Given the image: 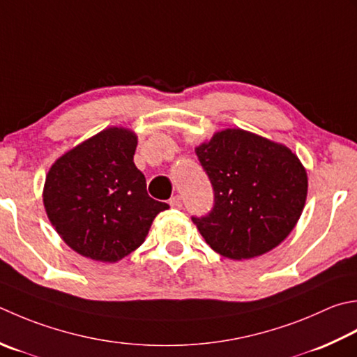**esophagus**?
<instances>
[{
  "label": "esophagus",
  "instance_id": "esophagus-1",
  "mask_svg": "<svg viewBox=\"0 0 357 357\" xmlns=\"http://www.w3.org/2000/svg\"><path fill=\"white\" fill-rule=\"evenodd\" d=\"M170 207L172 208H181V207H183V199H181V197H173L170 199Z\"/></svg>",
  "mask_w": 357,
  "mask_h": 357
}]
</instances>
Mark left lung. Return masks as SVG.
<instances>
[{
    "label": "left lung",
    "mask_w": 357,
    "mask_h": 357,
    "mask_svg": "<svg viewBox=\"0 0 357 357\" xmlns=\"http://www.w3.org/2000/svg\"><path fill=\"white\" fill-rule=\"evenodd\" d=\"M215 192L212 212L192 218L215 252L248 260L277 248L303 212L308 174L288 146L241 128L195 149Z\"/></svg>",
    "instance_id": "1"
}]
</instances>
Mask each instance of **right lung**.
Returning <instances> with one entry per match:
<instances>
[{
	"label": "right lung",
	"instance_id": "right-lung-1",
	"mask_svg": "<svg viewBox=\"0 0 357 357\" xmlns=\"http://www.w3.org/2000/svg\"><path fill=\"white\" fill-rule=\"evenodd\" d=\"M135 131L109 127L61 155L45 181L49 221L69 248L86 258L116 263L145 241L156 215L169 204L146 193L132 162Z\"/></svg>",
	"mask_w": 357,
	"mask_h": 357
}]
</instances>
